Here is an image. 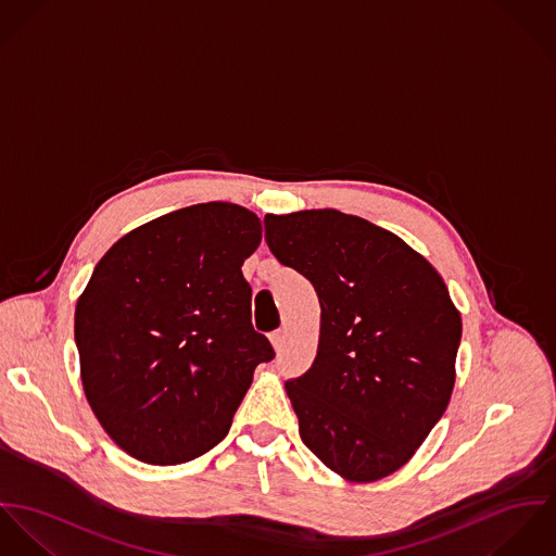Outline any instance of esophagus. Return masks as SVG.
I'll return each instance as SVG.
<instances>
[{
    "label": "esophagus",
    "instance_id": "esophagus-1",
    "mask_svg": "<svg viewBox=\"0 0 556 556\" xmlns=\"http://www.w3.org/2000/svg\"><path fill=\"white\" fill-rule=\"evenodd\" d=\"M286 337H288V330L286 328H279L270 334V343L275 348V352H281L283 350V343H286Z\"/></svg>",
    "mask_w": 556,
    "mask_h": 556
}]
</instances>
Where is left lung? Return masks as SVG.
Returning <instances> with one entry per match:
<instances>
[{"mask_svg": "<svg viewBox=\"0 0 556 556\" xmlns=\"http://www.w3.org/2000/svg\"><path fill=\"white\" fill-rule=\"evenodd\" d=\"M273 255L319 301L311 369L286 383L308 450L348 482L392 476L443 416L460 313L431 262L396 235L334 208L264 217Z\"/></svg>", "mask_w": 556, "mask_h": 556, "instance_id": "1", "label": "left lung"}]
</instances>
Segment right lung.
<instances>
[{
    "mask_svg": "<svg viewBox=\"0 0 556 556\" xmlns=\"http://www.w3.org/2000/svg\"><path fill=\"white\" fill-rule=\"evenodd\" d=\"M260 241L255 213L204 202L138 226L96 264L74 313L83 390L136 460L179 465L215 447L255 367L275 358L241 270Z\"/></svg>",
    "mask_w": 556,
    "mask_h": 556,
    "instance_id": "1",
    "label": "right lung"
}]
</instances>
